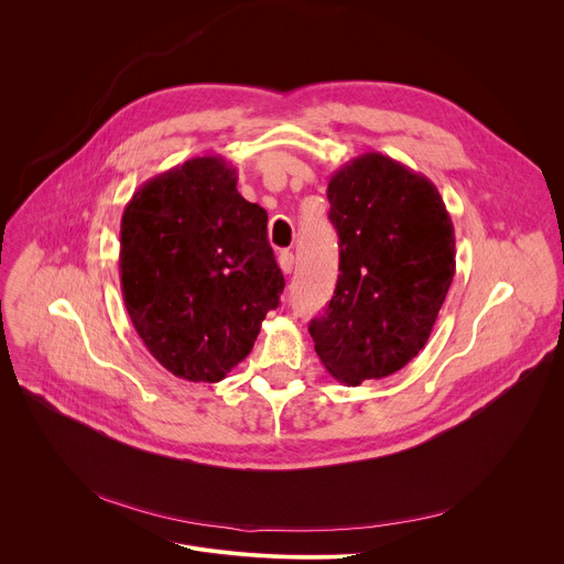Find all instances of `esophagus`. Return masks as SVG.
I'll use <instances>...</instances> for the list:
<instances>
[{
  "label": "esophagus",
  "instance_id": "obj_1",
  "mask_svg": "<svg viewBox=\"0 0 564 564\" xmlns=\"http://www.w3.org/2000/svg\"><path fill=\"white\" fill-rule=\"evenodd\" d=\"M279 265H281L283 274H292V270H294V256H292V251H281L279 253Z\"/></svg>",
  "mask_w": 564,
  "mask_h": 564
}]
</instances>
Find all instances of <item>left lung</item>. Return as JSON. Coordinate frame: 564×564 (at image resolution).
<instances>
[{
  "label": "left lung",
  "instance_id": "left-lung-1",
  "mask_svg": "<svg viewBox=\"0 0 564 564\" xmlns=\"http://www.w3.org/2000/svg\"><path fill=\"white\" fill-rule=\"evenodd\" d=\"M328 202L339 276L308 330L326 371L357 387L400 371L427 344L456 270L454 227L438 188L382 152L335 171Z\"/></svg>",
  "mask_w": 564,
  "mask_h": 564
}]
</instances>
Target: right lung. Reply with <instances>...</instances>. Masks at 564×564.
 Listing matches in <instances>:
<instances>
[{"instance_id": "right-lung-1", "label": "right lung", "mask_w": 564, "mask_h": 564, "mask_svg": "<svg viewBox=\"0 0 564 564\" xmlns=\"http://www.w3.org/2000/svg\"><path fill=\"white\" fill-rule=\"evenodd\" d=\"M236 184L231 162L193 158L143 182L121 218L126 311L150 355L188 382L227 378L285 285L268 214Z\"/></svg>"}]
</instances>
